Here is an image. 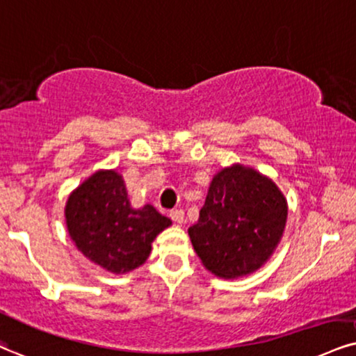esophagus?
Returning <instances> with one entry per match:
<instances>
[{
    "mask_svg": "<svg viewBox=\"0 0 356 356\" xmlns=\"http://www.w3.org/2000/svg\"><path fill=\"white\" fill-rule=\"evenodd\" d=\"M170 218L173 219L177 225H183V222H185V211H183V209H173V211L170 213Z\"/></svg>",
    "mask_w": 356,
    "mask_h": 356,
    "instance_id": "1",
    "label": "esophagus"
}]
</instances>
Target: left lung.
<instances>
[{"label":"left lung","instance_id":"obj_1","mask_svg":"<svg viewBox=\"0 0 356 356\" xmlns=\"http://www.w3.org/2000/svg\"><path fill=\"white\" fill-rule=\"evenodd\" d=\"M287 221V201L254 168L232 165L214 175L196 225L188 229L203 266L218 277L257 270L277 248Z\"/></svg>","mask_w":356,"mask_h":356}]
</instances>
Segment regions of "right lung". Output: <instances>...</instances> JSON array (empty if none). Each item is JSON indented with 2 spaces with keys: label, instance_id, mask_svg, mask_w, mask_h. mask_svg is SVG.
Masks as SVG:
<instances>
[{
  "label": "right lung",
  "instance_id": "1",
  "mask_svg": "<svg viewBox=\"0 0 356 356\" xmlns=\"http://www.w3.org/2000/svg\"><path fill=\"white\" fill-rule=\"evenodd\" d=\"M65 225L87 259L113 274H125L147 261L153 239L171 221L152 204L131 208L124 178L115 170H100L71 193Z\"/></svg>",
  "mask_w": 356,
  "mask_h": 356
}]
</instances>
